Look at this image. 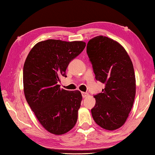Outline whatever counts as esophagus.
<instances>
[{
	"mask_svg": "<svg viewBox=\"0 0 155 155\" xmlns=\"http://www.w3.org/2000/svg\"><path fill=\"white\" fill-rule=\"evenodd\" d=\"M81 94H82V96H83V98H86L88 96V94L87 93H84V92H82Z\"/></svg>",
	"mask_w": 155,
	"mask_h": 155,
	"instance_id": "1",
	"label": "esophagus"
}]
</instances>
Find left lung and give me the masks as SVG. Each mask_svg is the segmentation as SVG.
I'll return each mask as SVG.
<instances>
[{"instance_id":"1","label":"left lung","mask_w":155,"mask_h":155,"mask_svg":"<svg viewBox=\"0 0 155 155\" xmlns=\"http://www.w3.org/2000/svg\"><path fill=\"white\" fill-rule=\"evenodd\" d=\"M87 52L95 78L105 86L102 93L94 95L96 103L92 116L104 129L116 130L127 120L135 97L133 62L118 42L103 36L91 39Z\"/></svg>"}]
</instances>
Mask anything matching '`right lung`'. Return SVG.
Masks as SVG:
<instances>
[{
	"label": "right lung",
	"instance_id": "right-lung-1",
	"mask_svg": "<svg viewBox=\"0 0 155 155\" xmlns=\"http://www.w3.org/2000/svg\"><path fill=\"white\" fill-rule=\"evenodd\" d=\"M83 41L49 39L36 44L23 67L24 93L39 123L49 133L61 135L74 127L82 94L60 88L70 62L84 50Z\"/></svg>",
	"mask_w": 155,
	"mask_h": 155
}]
</instances>
